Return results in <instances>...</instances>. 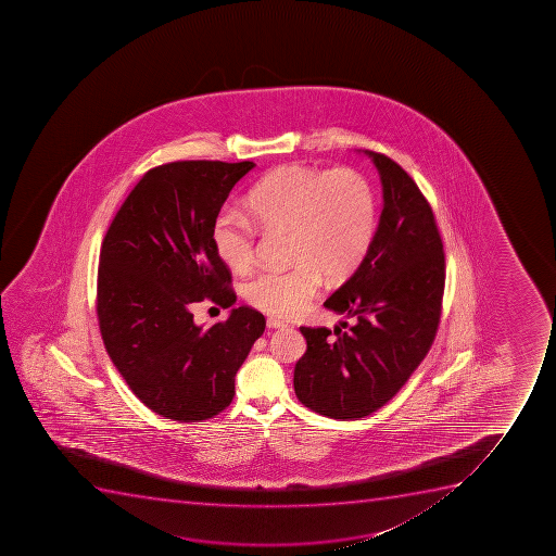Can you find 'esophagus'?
I'll return each instance as SVG.
<instances>
[{"mask_svg": "<svg viewBox=\"0 0 556 556\" xmlns=\"http://www.w3.org/2000/svg\"><path fill=\"white\" fill-rule=\"evenodd\" d=\"M266 326L268 328H271V330H282V328H287V323H282V320L274 319V317H269L268 320H266Z\"/></svg>", "mask_w": 556, "mask_h": 556, "instance_id": "34e87169", "label": "esophagus"}]
</instances>
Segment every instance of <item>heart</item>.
I'll return each mask as SVG.
<instances>
[{
    "label": "heart",
    "mask_w": 556,
    "mask_h": 556,
    "mask_svg": "<svg viewBox=\"0 0 556 556\" xmlns=\"http://www.w3.org/2000/svg\"><path fill=\"white\" fill-rule=\"evenodd\" d=\"M248 214L266 230H290L293 266L264 269L244 288L253 308L298 317L319 295L325 274H353L377 233V198L366 177L350 168L323 172L285 165L269 172L247 198ZM212 241L220 261L242 274L255 261V230L236 210H223Z\"/></svg>",
    "instance_id": "obj_1"
}]
</instances>
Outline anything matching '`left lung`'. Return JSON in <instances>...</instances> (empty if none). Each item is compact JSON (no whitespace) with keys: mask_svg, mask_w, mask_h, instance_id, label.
Instances as JSON below:
<instances>
[{"mask_svg":"<svg viewBox=\"0 0 556 556\" xmlns=\"http://www.w3.org/2000/svg\"><path fill=\"white\" fill-rule=\"evenodd\" d=\"M363 152L382 182L379 226L355 274L325 303L353 325L303 326L306 353L293 374L304 406L342 420L368 417L406 384L433 344L444 295V250L431 206L395 161Z\"/></svg>","mask_w":556,"mask_h":556,"instance_id":"obj_1","label":"left lung"}]
</instances>
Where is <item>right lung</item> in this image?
Segmentation results:
<instances>
[{
	"instance_id": "right-lung-1",
	"label": "right lung",
	"mask_w": 556,
	"mask_h": 556,
	"mask_svg": "<svg viewBox=\"0 0 556 556\" xmlns=\"http://www.w3.org/2000/svg\"><path fill=\"white\" fill-rule=\"evenodd\" d=\"M255 163L177 161L144 174L112 220L98 269V319L112 363L161 417L195 422L230 406L236 374L263 336L264 315L231 308L193 323V304L236 303L212 228Z\"/></svg>"
}]
</instances>
